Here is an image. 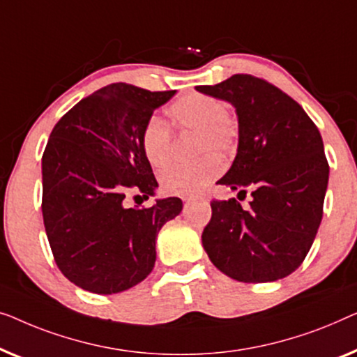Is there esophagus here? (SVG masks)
Listing matches in <instances>:
<instances>
[{"instance_id": "1", "label": "esophagus", "mask_w": 357, "mask_h": 357, "mask_svg": "<svg viewBox=\"0 0 357 357\" xmlns=\"http://www.w3.org/2000/svg\"><path fill=\"white\" fill-rule=\"evenodd\" d=\"M183 200H184V202H185V204H189V202H190V200H192V199H190V197H184Z\"/></svg>"}]
</instances>
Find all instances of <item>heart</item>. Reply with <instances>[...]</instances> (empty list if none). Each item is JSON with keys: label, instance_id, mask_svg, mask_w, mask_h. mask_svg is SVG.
<instances>
[{"label": "heart", "instance_id": "heart-1", "mask_svg": "<svg viewBox=\"0 0 357 357\" xmlns=\"http://www.w3.org/2000/svg\"><path fill=\"white\" fill-rule=\"evenodd\" d=\"M168 116L178 130H197L195 152L204 157L192 165H169L160 173V185L167 194H197L222 173V162L213 154L233 152L238 142V124L222 100L205 93H188L178 98L169 105ZM140 145L153 168L165 167L172 157V129L162 118H150L142 130Z\"/></svg>", "mask_w": 357, "mask_h": 357}]
</instances>
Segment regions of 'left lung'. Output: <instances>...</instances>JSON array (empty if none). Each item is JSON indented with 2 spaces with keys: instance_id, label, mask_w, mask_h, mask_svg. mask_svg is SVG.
<instances>
[{
  "instance_id": "1",
  "label": "left lung",
  "mask_w": 357,
  "mask_h": 357,
  "mask_svg": "<svg viewBox=\"0 0 357 357\" xmlns=\"http://www.w3.org/2000/svg\"><path fill=\"white\" fill-rule=\"evenodd\" d=\"M195 89L236 108L238 153L218 184L252 195L248 210L236 199L212 200L205 252L244 283L288 277L304 262L322 222L330 172L322 135L298 102L250 74Z\"/></svg>"
}]
</instances>
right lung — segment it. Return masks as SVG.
Segmentation results:
<instances>
[{"mask_svg": "<svg viewBox=\"0 0 357 357\" xmlns=\"http://www.w3.org/2000/svg\"><path fill=\"white\" fill-rule=\"evenodd\" d=\"M176 90L107 85L56 123L42 157V213L58 268L90 293L114 294L152 272L155 239L183 210L178 197L126 208L130 192L155 194L157 179L140 137L155 109Z\"/></svg>", "mask_w": 357, "mask_h": 357, "instance_id": "right-lung-1", "label": "right lung"}]
</instances>
